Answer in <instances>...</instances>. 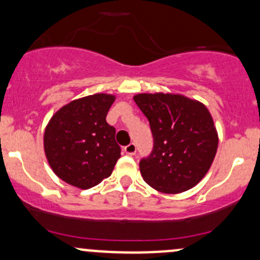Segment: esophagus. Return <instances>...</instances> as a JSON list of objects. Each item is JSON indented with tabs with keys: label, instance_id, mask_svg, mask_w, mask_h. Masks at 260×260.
<instances>
[{
	"label": "esophagus",
	"instance_id": "34e87169",
	"mask_svg": "<svg viewBox=\"0 0 260 260\" xmlns=\"http://www.w3.org/2000/svg\"><path fill=\"white\" fill-rule=\"evenodd\" d=\"M124 151H125V153H126V155H129V156L135 155V153H136V145L135 144H129L127 146L124 147Z\"/></svg>",
	"mask_w": 260,
	"mask_h": 260
}]
</instances>
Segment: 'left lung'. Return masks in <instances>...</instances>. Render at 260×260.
Returning <instances> with one entry per match:
<instances>
[{"instance_id":"8db88e82","label":"left lung","mask_w":260,"mask_h":260,"mask_svg":"<svg viewBox=\"0 0 260 260\" xmlns=\"http://www.w3.org/2000/svg\"><path fill=\"white\" fill-rule=\"evenodd\" d=\"M151 127L153 149L140 161L147 185L180 193L205 177L216 156L218 134L208 109L180 94L142 93L134 96Z\"/></svg>"}]
</instances>
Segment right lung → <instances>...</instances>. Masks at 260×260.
I'll list each match as a JSON object with an SVG mask.
<instances>
[{
    "instance_id": "add662e5",
    "label": "right lung",
    "mask_w": 260,
    "mask_h": 260,
    "mask_svg": "<svg viewBox=\"0 0 260 260\" xmlns=\"http://www.w3.org/2000/svg\"><path fill=\"white\" fill-rule=\"evenodd\" d=\"M114 100L110 94L80 98L49 120L44 152L53 172L64 182L88 189L111 175L121 152L115 129L107 122Z\"/></svg>"
}]
</instances>
